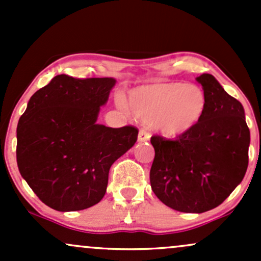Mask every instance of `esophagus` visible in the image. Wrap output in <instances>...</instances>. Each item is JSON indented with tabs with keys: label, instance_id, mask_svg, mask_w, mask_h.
Masks as SVG:
<instances>
[{
	"label": "esophagus",
	"instance_id": "34e87169",
	"mask_svg": "<svg viewBox=\"0 0 261 261\" xmlns=\"http://www.w3.org/2000/svg\"><path fill=\"white\" fill-rule=\"evenodd\" d=\"M149 139H151V134H149L147 130H145V128H141L139 136H137L139 142H146V141H148Z\"/></svg>",
	"mask_w": 261,
	"mask_h": 261
}]
</instances>
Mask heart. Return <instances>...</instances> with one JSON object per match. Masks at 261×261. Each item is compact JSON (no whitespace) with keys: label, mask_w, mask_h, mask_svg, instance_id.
Here are the masks:
<instances>
[{"label":"heart","mask_w":261,"mask_h":261,"mask_svg":"<svg viewBox=\"0 0 261 261\" xmlns=\"http://www.w3.org/2000/svg\"><path fill=\"white\" fill-rule=\"evenodd\" d=\"M206 94L201 87L184 83H154L140 87L130 94L128 106L143 122L174 137L191 130L201 120L206 110ZM119 106L126 108L119 98Z\"/></svg>","instance_id":"b5f03b06"}]
</instances>
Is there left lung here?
<instances>
[{"label": "left lung", "instance_id": "obj_1", "mask_svg": "<svg viewBox=\"0 0 261 261\" xmlns=\"http://www.w3.org/2000/svg\"><path fill=\"white\" fill-rule=\"evenodd\" d=\"M206 94L201 120L174 140L152 136L151 188L168 207L201 214L217 207L243 180L250 131L241 101L212 74L196 77Z\"/></svg>", "mask_w": 261, "mask_h": 261}]
</instances>
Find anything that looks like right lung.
I'll use <instances>...</instances> for the list:
<instances>
[{
    "mask_svg": "<svg viewBox=\"0 0 261 261\" xmlns=\"http://www.w3.org/2000/svg\"><path fill=\"white\" fill-rule=\"evenodd\" d=\"M115 82L58 74L32 95L18 121L20 175L56 211H80L99 202L112 164L137 141L136 127L97 124Z\"/></svg>",
    "mask_w": 261,
    "mask_h": 261,
    "instance_id": "right-lung-1",
    "label": "right lung"
}]
</instances>
